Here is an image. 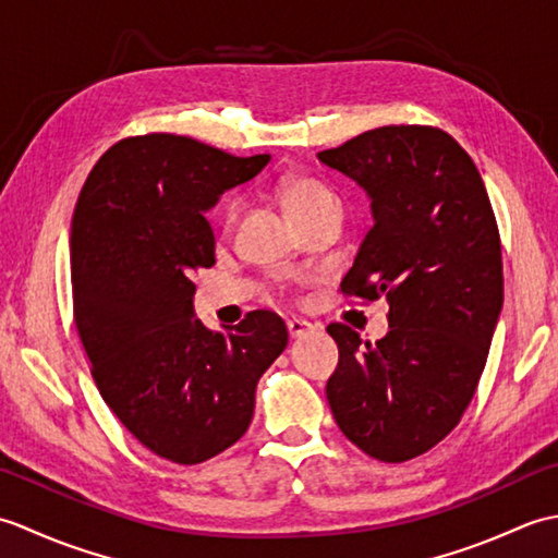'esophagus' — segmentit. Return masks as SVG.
Masks as SVG:
<instances>
[{
  "mask_svg": "<svg viewBox=\"0 0 558 558\" xmlns=\"http://www.w3.org/2000/svg\"><path fill=\"white\" fill-rule=\"evenodd\" d=\"M288 330H290V338L298 340V338H304V336L314 333V326L310 322H302V318H290Z\"/></svg>",
  "mask_w": 558,
  "mask_h": 558,
  "instance_id": "34e87169",
  "label": "esophagus"
}]
</instances>
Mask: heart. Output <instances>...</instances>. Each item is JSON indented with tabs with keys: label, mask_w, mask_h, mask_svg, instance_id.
Listing matches in <instances>:
<instances>
[{
	"label": "heart",
	"mask_w": 558,
	"mask_h": 558,
	"mask_svg": "<svg viewBox=\"0 0 558 558\" xmlns=\"http://www.w3.org/2000/svg\"><path fill=\"white\" fill-rule=\"evenodd\" d=\"M278 198L292 222L312 218L330 206H340L336 194L314 177H286V180H280ZM236 208H240V201L230 198L228 206H225V220H232L236 216Z\"/></svg>",
	"instance_id": "heart-1"
}]
</instances>
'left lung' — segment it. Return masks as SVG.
<instances>
[{
	"instance_id": "1",
	"label": "left lung",
	"mask_w": 558,
	"mask_h": 558,
	"mask_svg": "<svg viewBox=\"0 0 558 558\" xmlns=\"http://www.w3.org/2000/svg\"><path fill=\"white\" fill-rule=\"evenodd\" d=\"M318 160L372 201L374 225L340 288L388 300L381 340L362 342L350 326H328L340 350L328 405L366 456L417 458L470 405L504 306L487 189L458 141L434 126H378Z\"/></svg>"
}]
</instances>
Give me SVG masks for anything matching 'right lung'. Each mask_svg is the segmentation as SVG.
I'll return each mask as SVG.
<instances>
[{
    "mask_svg": "<svg viewBox=\"0 0 558 558\" xmlns=\"http://www.w3.org/2000/svg\"><path fill=\"white\" fill-rule=\"evenodd\" d=\"M268 160L174 134L124 138L90 170L71 220L74 316L100 396L180 465L240 441L258 378L288 345L272 312L225 330L194 318L192 278L216 264L206 210Z\"/></svg>",
    "mask_w": 558,
    "mask_h": 558,
    "instance_id": "1",
    "label": "right lung"
}]
</instances>
